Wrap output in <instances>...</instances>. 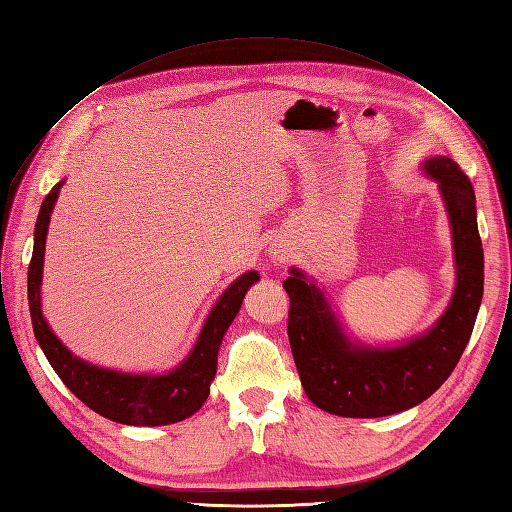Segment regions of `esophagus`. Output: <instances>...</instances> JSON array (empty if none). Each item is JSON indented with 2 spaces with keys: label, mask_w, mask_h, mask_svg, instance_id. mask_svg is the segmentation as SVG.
I'll list each match as a JSON object with an SVG mask.
<instances>
[{
  "label": "esophagus",
  "mask_w": 512,
  "mask_h": 512,
  "mask_svg": "<svg viewBox=\"0 0 512 512\" xmlns=\"http://www.w3.org/2000/svg\"><path fill=\"white\" fill-rule=\"evenodd\" d=\"M271 256H273V258H278V260H282V258L286 256V247H280V245H278V247H273V249H271Z\"/></svg>",
  "instance_id": "1"
}]
</instances>
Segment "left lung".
<instances>
[{
    "label": "left lung",
    "instance_id": "left-lung-1",
    "mask_svg": "<svg viewBox=\"0 0 512 512\" xmlns=\"http://www.w3.org/2000/svg\"><path fill=\"white\" fill-rule=\"evenodd\" d=\"M423 167L439 182L450 213L458 273L452 302L430 332L391 350L354 345L302 271L291 269L282 282L291 297L286 330L299 380L326 413L373 419L413 408L450 378L469 343L484 289L476 195L452 158H430Z\"/></svg>",
    "mask_w": 512,
    "mask_h": 512
}]
</instances>
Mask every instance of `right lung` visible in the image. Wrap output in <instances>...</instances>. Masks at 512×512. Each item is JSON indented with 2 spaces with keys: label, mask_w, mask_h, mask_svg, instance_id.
<instances>
[{
  "label": "right lung",
  "mask_w": 512,
  "mask_h": 512,
  "mask_svg": "<svg viewBox=\"0 0 512 512\" xmlns=\"http://www.w3.org/2000/svg\"><path fill=\"white\" fill-rule=\"evenodd\" d=\"M58 182L43 199L34 228V252L28 267V299L34 336L45 352L49 365L67 389L102 417L126 426H167L195 415L210 393V382L217 373V354L223 334L239 313L249 286L258 282L256 271H247L234 280L219 297L204 323L193 352L184 363L165 376H130L84 363L73 356L58 336L49 330L41 313V276L45 256V236L56 197Z\"/></svg>",
  "instance_id": "add662e5"
}]
</instances>
